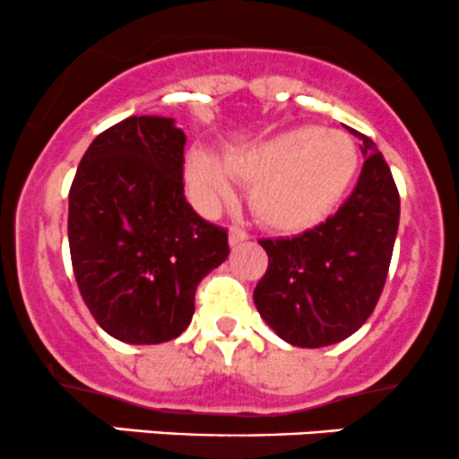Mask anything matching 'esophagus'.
Returning a JSON list of instances; mask_svg holds the SVG:
<instances>
[{
    "label": "esophagus",
    "mask_w": 459,
    "mask_h": 459,
    "mask_svg": "<svg viewBox=\"0 0 459 459\" xmlns=\"http://www.w3.org/2000/svg\"><path fill=\"white\" fill-rule=\"evenodd\" d=\"M248 238H250V235L246 233L244 229H239V226H233V229L229 230V241H230V246H239L241 241H246Z\"/></svg>",
    "instance_id": "1"
}]
</instances>
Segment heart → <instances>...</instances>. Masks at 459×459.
<instances>
[{"label":"heart","instance_id":"1","mask_svg":"<svg viewBox=\"0 0 459 459\" xmlns=\"http://www.w3.org/2000/svg\"><path fill=\"white\" fill-rule=\"evenodd\" d=\"M359 152L349 134L318 126L283 133L230 150L224 163L191 152L185 165L195 203L213 211L235 195V180L253 185L250 206L268 229L300 233L325 221L349 194Z\"/></svg>","mask_w":459,"mask_h":459}]
</instances>
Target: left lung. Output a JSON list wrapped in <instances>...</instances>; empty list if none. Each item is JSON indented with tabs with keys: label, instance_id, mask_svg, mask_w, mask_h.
Segmentation results:
<instances>
[{
	"label": "left lung",
	"instance_id": "obj_1",
	"mask_svg": "<svg viewBox=\"0 0 459 459\" xmlns=\"http://www.w3.org/2000/svg\"><path fill=\"white\" fill-rule=\"evenodd\" d=\"M352 134L366 160L337 213L296 238L259 241L268 270L255 305L281 340L300 349L337 344L370 318L394 250L399 189L375 141Z\"/></svg>",
	"mask_w": 459,
	"mask_h": 459
}]
</instances>
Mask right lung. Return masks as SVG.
Listing matches in <instances>:
<instances>
[{"label": "right lung", "instance_id": "add662e5", "mask_svg": "<svg viewBox=\"0 0 459 459\" xmlns=\"http://www.w3.org/2000/svg\"><path fill=\"white\" fill-rule=\"evenodd\" d=\"M185 133L141 115L93 139L69 189V250L95 322L126 344L178 337L195 287L229 256L224 229L185 198Z\"/></svg>", "mask_w": 459, "mask_h": 459}]
</instances>
